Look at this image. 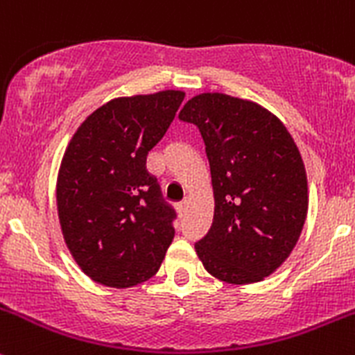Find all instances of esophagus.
I'll return each instance as SVG.
<instances>
[{"mask_svg": "<svg viewBox=\"0 0 355 355\" xmlns=\"http://www.w3.org/2000/svg\"><path fill=\"white\" fill-rule=\"evenodd\" d=\"M187 208H189L187 199H184V201H182L180 205L177 206V209H178V213H180V215H185V213H187Z\"/></svg>", "mask_w": 355, "mask_h": 355, "instance_id": "obj_1", "label": "esophagus"}]
</instances>
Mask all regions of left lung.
Returning a JSON list of instances; mask_svg holds the SVG:
<instances>
[{
    "label": "left lung",
    "instance_id": "obj_1",
    "mask_svg": "<svg viewBox=\"0 0 355 355\" xmlns=\"http://www.w3.org/2000/svg\"><path fill=\"white\" fill-rule=\"evenodd\" d=\"M178 118L201 133L215 196L198 257L220 281H261L290 257L307 216V175L293 139L267 109L223 94L191 98Z\"/></svg>",
    "mask_w": 355,
    "mask_h": 355
}]
</instances>
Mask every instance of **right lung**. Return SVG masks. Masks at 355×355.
Here are the masks:
<instances>
[{"mask_svg":"<svg viewBox=\"0 0 355 355\" xmlns=\"http://www.w3.org/2000/svg\"><path fill=\"white\" fill-rule=\"evenodd\" d=\"M184 94L114 98L83 121L57 182L62 234L81 270L97 283L130 288L150 279L175 236L177 211L147 171Z\"/></svg>","mask_w":355,"mask_h":355,"instance_id":"add662e5","label":"right lung"}]
</instances>
